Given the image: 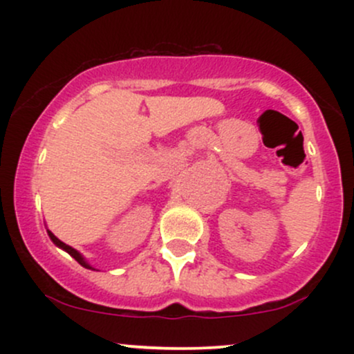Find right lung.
Instances as JSON below:
<instances>
[{"label":"right lung","mask_w":354,"mask_h":354,"mask_svg":"<svg viewBox=\"0 0 354 354\" xmlns=\"http://www.w3.org/2000/svg\"><path fill=\"white\" fill-rule=\"evenodd\" d=\"M48 234H50L51 241H53V243H55V245H56V246L63 248V250H64V251H66V253H70V254L73 256V258H75V259H76V261H78V263H80V265H81V266H84V268H88V270H91V266H89V265H88V263H86V261H84V259H83V256H81V254L78 253V251H76V250H73V248H71V246H68V245H66V243L59 241V239H58V238H56V236H55V234H53V233H51V231H48Z\"/></svg>","instance_id":"1"}]
</instances>
